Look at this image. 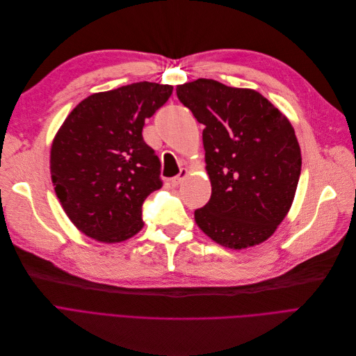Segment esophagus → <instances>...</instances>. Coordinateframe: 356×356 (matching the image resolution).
Returning <instances> with one entry per match:
<instances>
[{
    "instance_id": "esophagus-1",
    "label": "esophagus",
    "mask_w": 356,
    "mask_h": 356,
    "mask_svg": "<svg viewBox=\"0 0 356 356\" xmlns=\"http://www.w3.org/2000/svg\"><path fill=\"white\" fill-rule=\"evenodd\" d=\"M185 177H187V169H181V172H179L178 175H175L174 178H171V184L175 187V185L181 184V181H182Z\"/></svg>"
}]
</instances>
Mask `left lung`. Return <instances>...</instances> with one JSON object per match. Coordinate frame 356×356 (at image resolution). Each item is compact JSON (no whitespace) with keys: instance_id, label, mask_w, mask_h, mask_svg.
<instances>
[{"instance_id":"8db88e82","label":"left lung","mask_w":356,"mask_h":356,"mask_svg":"<svg viewBox=\"0 0 356 356\" xmlns=\"http://www.w3.org/2000/svg\"><path fill=\"white\" fill-rule=\"evenodd\" d=\"M177 95L204 124L211 197L194 211L197 225L232 249L266 241L289 213L301 174L291 123L259 92L214 79L178 86Z\"/></svg>"}]
</instances>
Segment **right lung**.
<instances>
[{"mask_svg":"<svg viewBox=\"0 0 356 356\" xmlns=\"http://www.w3.org/2000/svg\"><path fill=\"white\" fill-rule=\"evenodd\" d=\"M172 90L145 81L92 94L58 131L50 150L55 193L90 238L122 242L143 227L142 206L162 179L161 161L142 130Z\"/></svg>","mask_w":356,"mask_h":356,"instance_id":"obj_1","label":"right lung"}]
</instances>
